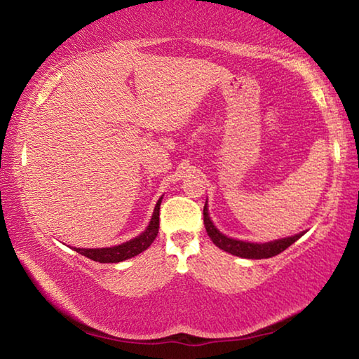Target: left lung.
Listing matches in <instances>:
<instances>
[{"label": "left lung", "mask_w": 359, "mask_h": 359, "mask_svg": "<svg viewBox=\"0 0 359 359\" xmlns=\"http://www.w3.org/2000/svg\"><path fill=\"white\" fill-rule=\"evenodd\" d=\"M204 226H205V231H208L209 238L218 248H222V250L228 252L231 255H236V257L250 258V259L276 257V255L287 250L291 244H294L301 236H304V233H299L296 236H291V238L278 239L274 242H266V244H253V242L231 239V238H226L224 234H222L220 231L214 226V223L210 222L209 214H208V204L204 205Z\"/></svg>", "instance_id": "left-lung-1"}]
</instances>
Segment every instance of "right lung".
<instances>
[{
    "label": "right lung",
    "instance_id": "obj_1",
    "mask_svg": "<svg viewBox=\"0 0 359 359\" xmlns=\"http://www.w3.org/2000/svg\"><path fill=\"white\" fill-rule=\"evenodd\" d=\"M160 204L161 198L158 199L147 229H145L141 236H137V238L125 242V244L109 248H74V250L90 259L98 261V263H118V261H125L136 257V255L147 250L151 242L156 238L158 228H160Z\"/></svg>",
    "mask_w": 359,
    "mask_h": 359
}]
</instances>
